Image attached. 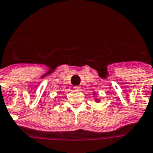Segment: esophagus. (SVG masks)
Here are the masks:
<instances>
[{"label":"esophagus","instance_id":"obj_1","mask_svg":"<svg viewBox=\"0 0 153 153\" xmlns=\"http://www.w3.org/2000/svg\"><path fill=\"white\" fill-rule=\"evenodd\" d=\"M74 89L77 90V91H79V90L80 89V87H79V86H75V87H74Z\"/></svg>","mask_w":153,"mask_h":153}]
</instances>
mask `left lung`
<instances>
[{"instance_id": "obj_1", "label": "left lung", "mask_w": 153, "mask_h": 153, "mask_svg": "<svg viewBox=\"0 0 153 153\" xmlns=\"http://www.w3.org/2000/svg\"><path fill=\"white\" fill-rule=\"evenodd\" d=\"M98 101H99V100H98Z\"/></svg>"}]
</instances>
